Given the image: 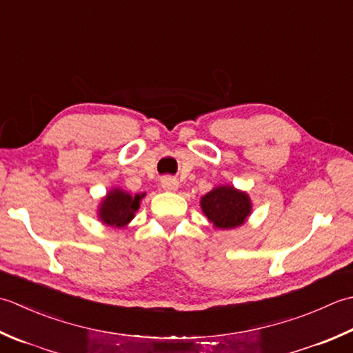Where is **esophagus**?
Listing matches in <instances>:
<instances>
[{
    "mask_svg": "<svg viewBox=\"0 0 353 353\" xmlns=\"http://www.w3.org/2000/svg\"><path fill=\"white\" fill-rule=\"evenodd\" d=\"M161 187L168 192H174L178 189V181L172 176H164V178H161Z\"/></svg>",
    "mask_w": 353,
    "mask_h": 353,
    "instance_id": "obj_1",
    "label": "esophagus"
}]
</instances>
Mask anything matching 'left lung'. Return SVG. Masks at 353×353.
<instances>
[{"label":"left lung","instance_id":"left-lung-1","mask_svg":"<svg viewBox=\"0 0 353 353\" xmlns=\"http://www.w3.org/2000/svg\"><path fill=\"white\" fill-rule=\"evenodd\" d=\"M201 207L214 227L224 230L242 225L251 212L247 193L228 185H221L208 192L201 199Z\"/></svg>","mask_w":353,"mask_h":353}]
</instances>
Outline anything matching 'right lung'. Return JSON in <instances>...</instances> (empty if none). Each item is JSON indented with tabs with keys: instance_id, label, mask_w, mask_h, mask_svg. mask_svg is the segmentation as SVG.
<instances>
[{
	"instance_id": "1",
	"label": "right lung",
	"mask_w": 353,
	"mask_h": 353,
	"mask_svg": "<svg viewBox=\"0 0 353 353\" xmlns=\"http://www.w3.org/2000/svg\"><path fill=\"white\" fill-rule=\"evenodd\" d=\"M143 195L131 196L129 193L114 189L100 205V219L111 227H123L134 218V213L139 210L140 199Z\"/></svg>"
}]
</instances>
